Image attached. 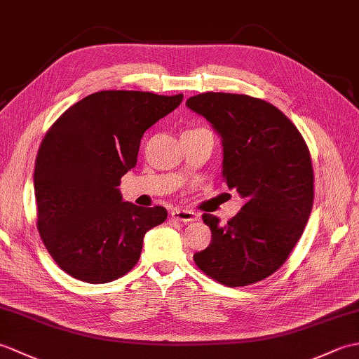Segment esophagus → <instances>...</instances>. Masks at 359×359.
I'll list each match as a JSON object with an SVG mask.
<instances>
[{
	"instance_id": "34e87169",
	"label": "esophagus",
	"mask_w": 359,
	"mask_h": 359,
	"mask_svg": "<svg viewBox=\"0 0 359 359\" xmlns=\"http://www.w3.org/2000/svg\"><path fill=\"white\" fill-rule=\"evenodd\" d=\"M171 217L175 220H180V222L188 224V222H194L197 220V215L193 211H188V210H180V208H175L171 211Z\"/></svg>"
}]
</instances>
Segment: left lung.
Wrapping results in <instances>:
<instances>
[{"label":"left lung","instance_id":"1","mask_svg":"<svg viewBox=\"0 0 359 359\" xmlns=\"http://www.w3.org/2000/svg\"><path fill=\"white\" fill-rule=\"evenodd\" d=\"M187 104L222 137V174L243 199L225 225L202 216L211 243L194 262L226 287L256 284L284 265L307 225L315 196L309 147L285 114L261 98L205 93Z\"/></svg>","mask_w":359,"mask_h":359}]
</instances>
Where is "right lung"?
Listing matches in <instances>:
<instances>
[{
    "label": "right lung",
    "instance_id": "add662e5",
    "mask_svg": "<svg viewBox=\"0 0 359 359\" xmlns=\"http://www.w3.org/2000/svg\"><path fill=\"white\" fill-rule=\"evenodd\" d=\"M182 98L100 90L48 129L35 158L36 228L69 276L89 284L121 278L139 262L144 233L166 220L163 207L123 202L117 187L137 163L144 131Z\"/></svg>",
    "mask_w": 359,
    "mask_h": 359
}]
</instances>
